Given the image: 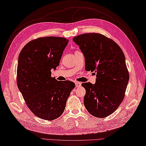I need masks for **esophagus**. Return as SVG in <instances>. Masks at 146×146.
<instances>
[{
    "mask_svg": "<svg viewBox=\"0 0 146 146\" xmlns=\"http://www.w3.org/2000/svg\"><path fill=\"white\" fill-rule=\"evenodd\" d=\"M76 84V87H79L81 86V82H76L75 83Z\"/></svg>",
    "mask_w": 146,
    "mask_h": 146,
    "instance_id": "34e87169",
    "label": "esophagus"
}]
</instances>
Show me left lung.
<instances>
[{"mask_svg":"<svg viewBox=\"0 0 146 146\" xmlns=\"http://www.w3.org/2000/svg\"><path fill=\"white\" fill-rule=\"evenodd\" d=\"M73 41L84 53L85 70L97 73L95 84H82L86 91L84 105L92 115L105 118L119 107L125 95L129 75L124 53L116 42L100 33L82 34Z\"/></svg>","mask_w":146,"mask_h":146,"instance_id":"1","label":"left lung"}]
</instances>
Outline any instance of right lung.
I'll use <instances>...</instances> for the list:
<instances>
[{
    "label": "right lung",
    "instance_id": "right-lung-1",
    "mask_svg": "<svg viewBox=\"0 0 146 146\" xmlns=\"http://www.w3.org/2000/svg\"><path fill=\"white\" fill-rule=\"evenodd\" d=\"M69 40L40 37L30 41L21 51L17 65V82L31 111L42 119L59 118L75 84L51 77L52 69L59 65Z\"/></svg>",
    "mask_w": 146,
    "mask_h": 146
}]
</instances>
